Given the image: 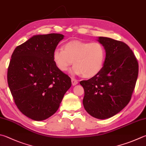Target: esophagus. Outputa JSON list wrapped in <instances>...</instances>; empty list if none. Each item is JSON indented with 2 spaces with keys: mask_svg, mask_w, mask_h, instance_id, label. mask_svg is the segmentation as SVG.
Here are the masks:
<instances>
[{
  "mask_svg": "<svg viewBox=\"0 0 146 146\" xmlns=\"http://www.w3.org/2000/svg\"><path fill=\"white\" fill-rule=\"evenodd\" d=\"M71 82H72V85H73V86H76V85L78 84V81L76 80V79L74 78H71Z\"/></svg>",
  "mask_w": 146,
  "mask_h": 146,
  "instance_id": "obj_1",
  "label": "esophagus"
}]
</instances>
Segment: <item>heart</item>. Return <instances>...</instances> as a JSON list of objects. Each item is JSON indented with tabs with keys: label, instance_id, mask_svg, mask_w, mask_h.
<instances>
[{
	"label": "heart",
	"instance_id": "1",
	"mask_svg": "<svg viewBox=\"0 0 146 146\" xmlns=\"http://www.w3.org/2000/svg\"><path fill=\"white\" fill-rule=\"evenodd\" d=\"M105 55V47L100 42L73 40L65 43L62 49L54 50L53 60L61 71H67L73 61V73L91 78L102 70Z\"/></svg>",
	"mask_w": 146,
	"mask_h": 146
}]
</instances>
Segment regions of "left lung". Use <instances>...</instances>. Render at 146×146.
Masks as SVG:
<instances>
[{
  "mask_svg": "<svg viewBox=\"0 0 146 146\" xmlns=\"http://www.w3.org/2000/svg\"><path fill=\"white\" fill-rule=\"evenodd\" d=\"M105 47L106 57L102 70L80 82L84 89L83 105L95 118L115 115L128 104L135 87L139 64L126 43L106 37L98 39Z\"/></svg>",
  "mask_w": 146,
  "mask_h": 146,
  "instance_id": "left-lung-1",
  "label": "left lung"
}]
</instances>
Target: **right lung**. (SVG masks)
<instances>
[{
    "mask_svg": "<svg viewBox=\"0 0 146 146\" xmlns=\"http://www.w3.org/2000/svg\"><path fill=\"white\" fill-rule=\"evenodd\" d=\"M60 34L35 35L18 46L11 55L7 83L23 114L43 121L57 112L71 78L53 60V52L64 38Z\"/></svg>",
    "mask_w": 146,
    "mask_h": 146,
    "instance_id": "obj_1",
    "label": "right lung"
}]
</instances>
